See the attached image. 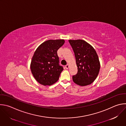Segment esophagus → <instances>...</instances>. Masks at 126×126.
<instances>
[{"label":"esophagus","mask_w":126,"mask_h":126,"mask_svg":"<svg viewBox=\"0 0 126 126\" xmlns=\"http://www.w3.org/2000/svg\"><path fill=\"white\" fill-rule=\"evenodd\" d=\"M65 68H66L67 69H68L69 68V64H67V65L65 66Z\"/></svg>","instance_id":"obj_1"}]
</instances>
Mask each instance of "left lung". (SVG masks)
I'll return each instance as SVG.
<instances>
[{"instance_id":"8db88e82","label":"left lung","mask_w":126,"mask_h":126,"mask_svg":"<svg viewBox=\"0 0 126 126\" xmlns=\"http://www.w3.org/2000/svg\"><path fill=\"white\" fill-rule=\"evenodd\" d=\"M76 58L78 73L73 80L80 86L89 85L97 78L100 67L97 54L94 48L82 39L69 40Z\"/></svg>"}]
</instances>
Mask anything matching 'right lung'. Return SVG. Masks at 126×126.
Listing matches in <instances>:
<instances>
[{"label":"right lung","mask_w":126,"mask_h":126,"mask_svg":"<svg viewBox=\"0 0 126 126\" xmlns=\"http://www.w3.org/2000/svg\"><path fill=\"white\" fill-rule=\"evenodd\" d=\"M65 43L64 39H49L35 50L30 68L36 81L44 86H51L59 79L63 68L59 64L57 51Z\"/></svg>","instance_id":"add662e5"}]
</instances>
